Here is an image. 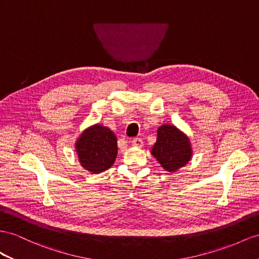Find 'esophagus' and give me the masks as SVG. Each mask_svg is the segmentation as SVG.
<instances>
[{
    "mask_svg": "<svg viewBox=\"0 0 259 259\" xmlns=\"http://www.w3.org/2000/svg\"><path fill=\"white\" fill-rule=\"evenodd\" d=\"M131 143H132V145H135V147H138V148H141L143 145V141L141 138H134L132 139Z\"/></svg>",
    "mask_w": 259,
    "mask_h": 259,
    "instance_id": "obj_1",
    "label": "esophagus"
}]
</instances>
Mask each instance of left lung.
Here are the masks:
<instances>
[{"mask_svg": "<svg viewBox=\"0 0 259 259\" xmlns=\"http://www.w3.org/2000/svg\"><path fill=\"white\" fill-rule=\"evenodd\" d=\"M151 153L165 170L175 171L190 161L189 139L174 125L163 124L157 130V139Z\"/></svg>", "mask_w": 259, "mask_h": 259, "instance_id": "obj_1", "label": "left lung"}]
</instances>
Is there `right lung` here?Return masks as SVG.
<instances>
[{
  "label": "right lung",
  "instance_id": "1",
  "mask_svg": "<svg viewBox=\"0 0 259 259\" xmlns=\"http://www.w3.org/2000/svg\"><path fill=\"white\" fill-rule=\"evenodd\" d=\"M75 148L82 166L92 174H98L114 164L117 138L109 128L95 124L83 132Z\"/></svg>",
  "mask_w": 259,
  "mask_h": 259
}]
</instances>
